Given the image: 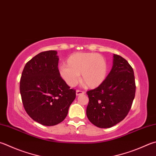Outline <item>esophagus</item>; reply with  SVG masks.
<instances>
[{
	"instance_id": "obj_1",
	"label": "esophagus",
	"mask_w": 156,
	"mask_h": 156,
	"mask_svg": "<svg viewBox=\"0 0 156 156\" xmlns=\"http://www.w3.org/2000/svg\"><path fill=\"white\" fill-rule=\"evenodd\" d=\"M85 94V92H83V91H81L79 90H77V91H76V95L77 96L81 95V94Z\"/></svg>"
}]
</instances>
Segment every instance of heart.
<instances>
[{
    "label": "heart",
    "mask_w": 156,
    "mask_h": 156,
    "mask_svg": "<svg viewBox=\"0 0 156 156\" xmlns=\"http://www.w3.org/2000/svg\"><path fill=\"white\" fill-rule=\"evenodd\" d=\"M60 75L70 87L75 86L81 74V82L90 88H95L103 83L107 75L108 65L105 58L94 53L78 52L70 55L66 66L60 68Z\"/></svg>",
    "instance_id": "1"
}]
</instances>
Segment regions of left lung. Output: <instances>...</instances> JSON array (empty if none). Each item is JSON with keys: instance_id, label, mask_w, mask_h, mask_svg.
I'll use <instances>...</instances> for the list:
<instances>
[{"instance_id": "1", "label": "left lung", "mask_w": 156, "mask_h": 156, "mask_svg": "<svg viewBox=\"0 0 156 156\" xmlns=\"http://www.w3.org/2000/svg\"><path fill=\"white\" fill-rule=\"evenodd\" d=\"M112 69L101 86L86 92L89 98L86 115L101 128L122 121L130 111L136 92L133 67L119 55H113Z\"/></svg>"}]
</instances>
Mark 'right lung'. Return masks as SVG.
I'll return each mask as SVG.
<instances>
[{
    "label": "right lung",
    "instance_id": "right-lung-1",
    "mask_svg": "<svg viewBox=\"0 0 156 156\" xmlns=\"http://www.w3.org/2000/svg\"><path fill=\"white\" fill-rule=\"evenodd\" d=\"M57 51L39 53L23 68L20 90L23 106L31 118L43 126L60 124L66 118L76 97L61 77Z\"/></svg>",
    "mask_w": 156,
    "mask_h": 156
}]
</instances>
